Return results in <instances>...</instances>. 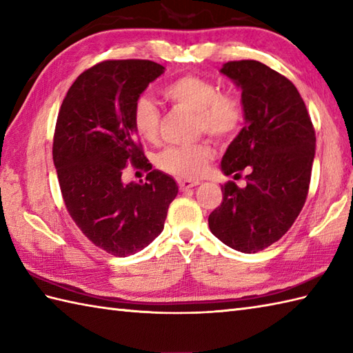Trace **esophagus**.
Wrapping results in <instances>:
<instances>
[{"mask_svg": "<svg viewBox=\"0 0 353 353\" xmlns=\"http://www.w3.org/2000/svg\"><path fill=\"white\" fill-rule=\"evenodd\" d=\"M197 185H200V182H197V181H179V188H181L182 191L194 188V186H197Z\"/></svg>", "mask_w": 353, "mask_h": 353, "instance_id": "34e87169", "label": "esophagus"}]
</instances>
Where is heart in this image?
I'll use <instances>...</instances> for the list:
<instances>
[{"mask_svg": "<svg viewBox=\"0 0 353 353\" xmlns=\"http://www.w3.org/2000/svg\"><path fill=\"white\" fill-rule=\"evenodd\" d=\"M162 95L172 106L192 112L194 125L199 134L208 133L216 141H228L238 133L244 121V106L236 94L220 92L209 79L192 74L170 81ZM133 129L138 137L156 142L161 133V112L148 99H139L132 112ZM214 150L206 141L185 147H168L156 157L157 168L179 179H196L208 170Z\"/></svg>", "mask_w": 353, "mask_h": 353, "instance_id": "heart-1", "label": "heart"}]
</instances>
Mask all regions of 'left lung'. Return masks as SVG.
Returning <instances> with one entry per match:
<instances>
[{"instance_id":"left-lung-1","label":"left lung","mask_w":353,"mask_h":353,"mask_svg":"<svg viewBox=\"0 0 353 353\" xmlns=\"http://www.w3.org/2000/svg\"><path fill=\"white\" fill-rule=\"evenodd\" d=\"M221 72L241 88L245 125L223 156L221 170L235 179L247 171L245 188L229 181L223 201L208 219L221 243L256 253L279 241L308 196L316 132L296 86L258 61H234Z\"/></svg>"}]
</instances>
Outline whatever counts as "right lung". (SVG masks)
<instances>
[{
  "instance_id": "right-lung-1",
  "label": "right lung",
  "mask_w": 353,
  "mask_h": 353,
  "mask_svg": "<svg viewBox=\"0 0 353 353\" xmlns=\"http://www.w3.org/2000/svg\"><path fill=\"white\" fill-rule=\"evenodd\" d=\"M163 70L141 59L97 63L74 81L57 115L52 161L65 206L89 241L118 258L161 235L179 191L152 170L132 123L134 103ZM127 164L150 171L145 184L122 183Z\"/></svg>"
}]
</instances>
